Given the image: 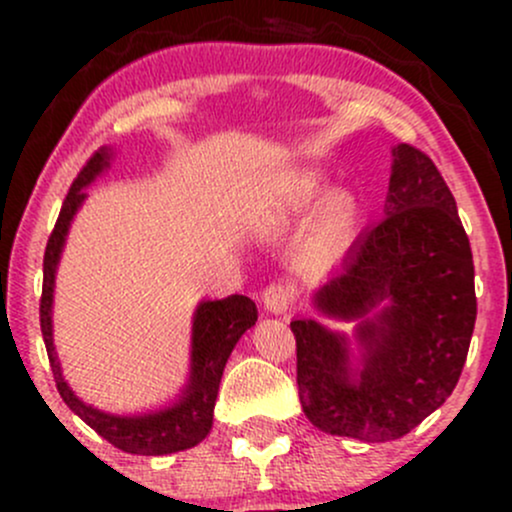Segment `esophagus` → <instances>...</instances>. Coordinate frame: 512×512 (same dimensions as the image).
I'll return each instance as SVG.
<instances>
[{"instance_id":"1","label":"esophagus","mask_w":512,"mask_h":512,"mask_svg":"<svg viewBox=\"0 0 512 512\" xmlns=\"http://www.w3.org/2000/svg\"><path fill=\"white\" fill-rule=\"evenodd\" d=\"M264 310L272 315H286L293 305V289L284 281H274L262 291Z\"/></svg>"}]
</instances>
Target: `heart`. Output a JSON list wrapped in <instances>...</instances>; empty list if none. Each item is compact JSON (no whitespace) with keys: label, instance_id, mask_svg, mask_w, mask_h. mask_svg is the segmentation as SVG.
I'll return each instance as SVG.
<instances>
[{"label":"heart","instance_id":"obj_1","mask_svg":"<svg viewBox=\"0 0 512 512\" xmlns=\"http://www.w3.org/2000/svg\"><path fill=\"white\" fill-rule=\"evenodd\" d=\"M337 221H339V228L349 226V221H351V204L346 202V199H342V202H339V207H337Z\"/></svg>","mask_w":512,"mask_h":512}]
</instances>
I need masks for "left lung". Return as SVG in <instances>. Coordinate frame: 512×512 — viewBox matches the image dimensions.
Here are the masks:
<instances>
[{
	"label": "left lung",
	"mask_w": 512,
	"mask_h": 512,
	"mask_svg": "<svg viewBox=\"0 0 512 512\" xmlns=\"http://www.w3.org/2000/svg\"><path fill=\"white\" fill-rule=\"evenodd\" d=\"M383 211L313 293L322 317L354 322L351 339L313 317L291 322L305 416L363 443L407 436L452 395L477 320L455 197L414 146L392 149Z\"/></svg>",
	"instance_id": "obj_1"
}]
</instances>
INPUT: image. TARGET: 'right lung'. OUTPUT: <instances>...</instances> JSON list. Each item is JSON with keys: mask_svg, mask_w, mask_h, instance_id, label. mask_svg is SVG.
I'll return each mask as SVG.
<instances>
[{"mask_svg": "<svg viewBox=\"0 0 512 512\" xmlns=\"http://www.w3.org/2000/svg\"><path fill=\"white\" fill-rule=\"evenodd\" d=\"M115 149L103 146L86 163L79 178L69 187L64 199L60 219L48 240L43 260V298H40V330H43L45 349H48L50 368L55 375L57 390L69 409L86 421L98 436H103L115 448L132 452V455H170L187 448H195L209 436L214 421V404L219 395L221 375L228 356L238 339L257 322V305L248 296H228L221 301H199L192 315V342H190V375L182 385L180 395L166 407L142 411V414H110L96 409L76 397L62 375L60 358H57L55 339H52V301H55V276L60 264L64 243H67L69 226L76 211L86 202V187L98 175L110 168Z\"/></svg>", "mask_w": 512, "mask_h": 512, "instance_id": "add662e5", "label": "right lung"}]
</instances>
